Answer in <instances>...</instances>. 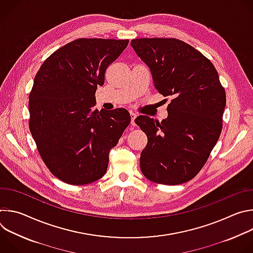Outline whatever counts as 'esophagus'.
<instances>
[{
  "label": "esophagus",
  "instance_id": "esophagus-1",
  "mask_svg": "<svg viewBox=\"0 0 253 253\" xmlns=\"http://www.w3.org/2000/svg\"><path fill=\"white\" fill-rule=\"evenodd\" d=\"M130 116H131V124H132L133 126H135V119H136L137 115H136L135 113L131 112V113H130Z\"/></svg>",
  "mask_w": 253,
  "mask_h": 253
}]
</instances>
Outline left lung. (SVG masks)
Returning <instances> with one entry per match:
<instances>
[{"mask_svg": "<svg viewBox=\"0 0 253 253\" xmlns=\"http://www.w3.org/2000/svg\"><path fill=\"white\" fill-rule=\"evenodd\" d=\"M131 46L149 67L155 89L172 98L161 122L145 115L135 119L148 138L141 171L155 183H185L201 170L219 139L225 90L213 64L183 41L144 38L132 40Z\"/></svg>", "mask_w": 253, "mask_h": 253, "instance_id": "1", "label": "left lung"}]
</instances>
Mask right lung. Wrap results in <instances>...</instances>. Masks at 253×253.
I'll list each match as a JSON object with an SVG mask.
<instances>
[{"mask_svg": "<svg viewBox=\"0 0 253 253\" xmlns=\"http://www.w3.org/2000/svg\"><path fill=\"white\" fill-rule=\"evenodd\" d=\"M129 40L77 39L40 67L29 96L31 134L54 176L71 185L97 181L131 117L123 108L95 109L97 86Z\"/></svg>", "mask_w": 253, "mask_h": 253, "instance_id": "right-lung-1", "label": "right lung"}]
</instances>
